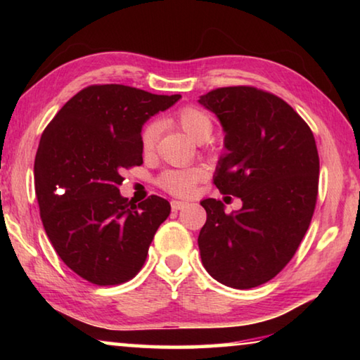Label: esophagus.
<instances>
[{"label": "esophagus", "mask_w": 360, "mask_h": 360, "mask_svg": "<svg viewBox=\"0 0 360 360\" xmlns=\"http://www.w3.org/2000/svg\"><path fill=\"white\" fill-rule=\"evenodd\" d=\"M186 206H187L186 202H178V200H173V202H172V210L173 211H179L182 208H186Z\"/></svg>", "instance_id": "obj_1"}]
</instances>
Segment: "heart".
Instances as JSON below:
<instances>
[{"mask_svg": "<svg viewBox=\"0 0 360 360\" xmlns=\"http://www.w3.org/2000/svg\"><path fill=\"white\" fill-rule=\"evenodd\" d=\"M174 122L178 124L186 135L195 141H203L211 135L212 120L203 109L197 106H184L174 114ZM158 136V124L150 122L141 131V149L144 154L154 150L155 139ZM206 172L200 167H191L184 169H167L158 178V186L178 197H188L193 192L195 186L203 181Z\"/></svg>", "mask_w": 360, "mask_h": 360, "instance_id": "heart-1", "label": "heart"}]
</instances>
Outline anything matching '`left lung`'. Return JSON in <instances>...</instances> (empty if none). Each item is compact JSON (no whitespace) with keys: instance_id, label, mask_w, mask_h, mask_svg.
<instances>
[{"instance_id":"obj_1","label":"left lung","mask_w":360,"mask_h":360,"mask_svg":"<svg viewBox=\"0 0 360 360\" xmlns=\"http://www.w3.org/2000/svg\"><path fill=\"white\" fill-rule=\"evenodd\" d=\"M198 103L225 131L214 184L243 202L230 214L216 198L200 202L203 266L229 288H257L289 264L311 222L319 182L313 131L279 96L248 85L211 90Z\"/></svg>"}]
</instances>
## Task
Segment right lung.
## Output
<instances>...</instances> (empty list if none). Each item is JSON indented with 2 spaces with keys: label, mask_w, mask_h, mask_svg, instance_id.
I'll return each mask as SVG.
<instances>
[{
  "label": "right lung",
  "mask_w": 360,
  "mask_h": 360,
  "mask_svg": "<svg viewBox=\"0 0 360 360\" xmlns=\"http://www.w3.org/2000/svg\"><path fill=\"white\" fill-rule=\"evenodd\" d=\"M181 95L129 85H90L60 109L34 158L41 221L66 266L89 283L115 285L141 270L172 206L150 195L131 205L119 192L125 168L143 163L144 122Z\"/></svg>",
  "instance_id": "right-lung-1"
}]
</instances>
